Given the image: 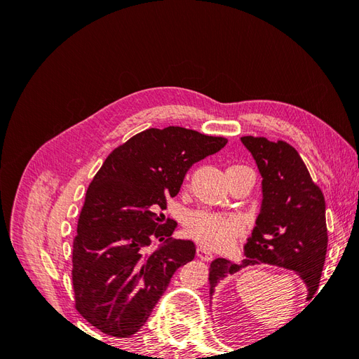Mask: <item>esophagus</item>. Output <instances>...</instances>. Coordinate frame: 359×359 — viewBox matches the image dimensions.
I'll use <instances>...</instances> for the list:
<instances>
[{"label": "esophagus", "mask_w": 359, "mask_h": 359, "mask_svg": "<svg viewBox=\"0 0 359 359\" xmlns=\"http://www.w3.org/2000/svg\"><path fill=\"white\" fill-rule=\"evenodd\" d=\"M196 255H198L199 259L205 260V262H210V260H212V257H214L212 253H211V250L206 248V247H198Z\"/></svg>", "instance_id": "1"}]
</instances>
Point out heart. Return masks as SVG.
Returning a JSON list of instances; mask_svg holds the SVG:
<instances>
[{
	"label": "heart",
	"instance_id": "1",
	"mask_svg": "<svg viewBox=\"0 0 359 359\" xmlns=\"http://www.w3.org/2000/svg\"><path fill=\"white\" fill-rule=\"evenodd\" d=\"M187 232L210 247L231 244L244 229V220L238 214H220L211 211H193L186 219Z\"/></svg>",
	"mask_w": 359,
	"mask_h": 359
}]
</instances>
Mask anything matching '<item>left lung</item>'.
Listing matches in <instances>:
<instances>
[{"label": "left lung", "instance_id": "8db88e82", "mask_svg": "<svg viewBox=\"0 0 359 359\" xmlns=\"http://www.w3.org/2000/svg\"><path fill=\"white\" fill-rule=\"evenodd\" d=\"M244 147L262 175V206L240 265L215 259L210 266V293L220 280L241 268L269 264L293 271L307 286L311 299L318 292L327 256L328 231L325 198L313 182L298 151L285 140L244 136Z\"/></svg>", "mask_w": 359, "mask_h": 359}]
</instances>
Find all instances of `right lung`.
<instances>
[{
  "label": "right lung",
  "mask_w": 359,
  "mask_h": 359,
  "mask_svg": "<svg viewBox=\"0 0 359 359\" xmlns=\"http://www.w3.org/2000/svg\"><path fill=\"white\" fill-rule=\"evenodd\" d=\"M227 139L184 127L148 128L107 156L81 210L73 241L76 310L102 332L133 335L148 320L175 271L196 247L172 240L177 223L161 224L166 199L177 196L194 163ZM154 239L163 244L149 252Z\"/></svg>",
  "instance_id": "1"
}]
</instances>
